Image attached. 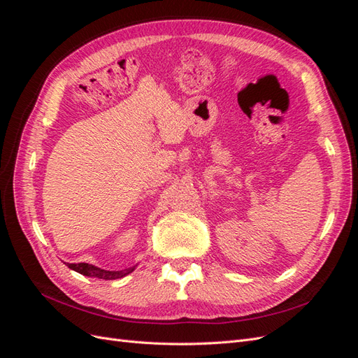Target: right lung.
Instances as JSON below:
<instances>
[{"mask_svg":"<svg viewBox=\"0 0 358 358\" xmlns=\"http://www.w3.org/2000/svg\"><path fill=\"white\" fill-rule=\"evenodd\" d=\"M69 267L74 272H78L83 276H90V278H99V279H119L124 278L128 273L134 272L136 266L128 267L124 270H104L101 267H96L94 264H88V263H79V264H69Z\"/></svg>","mask_w":358,"mask_h":358,"instance_id":"right-lung-1","label":"right lung"}]
</instances>
